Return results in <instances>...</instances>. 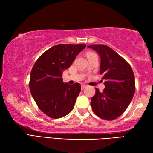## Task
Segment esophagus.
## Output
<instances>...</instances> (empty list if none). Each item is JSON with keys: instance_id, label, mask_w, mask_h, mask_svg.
<instances>
[{"instance_id": "34e87169", "label": "esophagus", "mask_w": 153, "mask_h": 153, "mask_svg": "<svg viewBox=\"0 0 153 153\" xmlns=\"http://www.w3.org/2000/svg\"><path fill=\"white\" fill-rule=\"evenodd\" d=\"M86 87H87L86 85H82V86H81V88H82V90H84V88H86Z\"/></svg>"}]
</instances>
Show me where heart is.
I'll list each match as a JSON object with an SVG mask.
<instances>
[{
    "mask_svg": "<svg viewBox=\"0 0 153 153\" xmlns=\"http://www.w3.org/2000/svg\"><path fill=\"white\" fill-rule=\"evenodd\" d=\"M90 53H88V54H90Z\"/></svg>",
    "mask_w": 153,
    "mask_h": 153,
    "instance_id": "b5f03b06",
    "label": "heart"
}]
</instances>
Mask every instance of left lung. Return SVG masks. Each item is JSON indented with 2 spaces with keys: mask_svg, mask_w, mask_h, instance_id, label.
I'll list each match as a JSON object with an SVG mask.
<instances>
[{
  "mask_svg": "<svg viewBox=\"0 0 153 153\" xmlns=\"http://www.w3.org/2000/svg\"><path fill=\"white\" fill-rule=\"evenodd\" d=\"M99 54L100 73L105 80V88L91 98L94 113L105 120L111 121L122 114L131 102L135 92V79L131 66L123 57L107 45L88 46Z\"/></svg>",
  "mask_w": 153,
  "mask_h": 153,
  "instance_id": "left-lung-1",
  "label": "left lung"
}]
</instances>
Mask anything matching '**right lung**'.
Here are the masks:
<instances>
[{
    "label": "right lung",
    "mask_w": 153,
    "mask_h": 153,
    "mask_svg": "<svg viewBox=\"0 0 153 153\" xmlns=\"http://www.w3.org/2000/svg\"><path fill=\"white\" fill-rule=\"evenodd\" d=\"M84 44H61L45 51L36 61L30 74V90L36 105L48 117L58 119L73 110L81 90L79 83L69 85L62 79Z\"/></svg>",
    "instance_id": "add662e5"
}]
</instances>
